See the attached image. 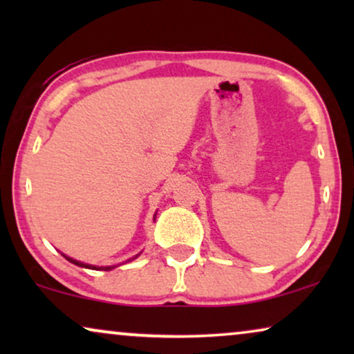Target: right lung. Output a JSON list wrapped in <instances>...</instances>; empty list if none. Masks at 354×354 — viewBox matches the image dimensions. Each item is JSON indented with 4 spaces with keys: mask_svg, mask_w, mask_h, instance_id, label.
Here are the masks:
<instances>
[{
    "mask_svg": "<svg viewBox=\"0 0 354 354\" xmlns=\"http://www.w3.org/2000/svg\"><path fill=\"white\" fill-rule=\"evenodd\" d=\"M154 219H156V212H154ZM64 256V258L69 261V263H72V264H75V266H80V268H85V269H96V270H111V269H114V268H118V266H101V268H98V266H93V264H86V263H82V261H77V259H74V258H71V256H66V254H62ZM140 256V253L138 254H135L133 258H130L129 261H132V259H135V258H138Z\"/></svg>",
    "mask_w": 354,
    "mask_h": 354,
    "instance_id": "add662e5",
    "label": "right lung"
}]
</instances>
